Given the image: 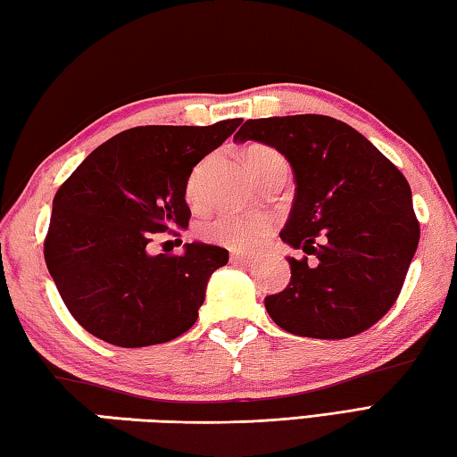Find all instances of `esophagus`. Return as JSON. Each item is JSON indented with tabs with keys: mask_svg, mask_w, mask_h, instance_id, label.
I'll use <instances>...</instances> for the list:
<instances>
[{
	"mask_svg": "<svg viewBox=\"0 0 457 457\" xmlns=\"http://www.w3.org/2000/svg\"><path fill=\"white\" fill-rule=\"evenodd\" d=\"M230 262L232 264H238V266H251L253 264V258L235 253V254H230Z\"/></svg>",
	"mask_w": 457,
	"mask_h": 457,
	"instance_id": "obj_1",
	"label": "esophagus"
}]
</instances>
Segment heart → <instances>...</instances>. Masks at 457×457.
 Masks as SVG:
<instances>
[{"mask_svg": "<svg viewBox=\"0 0 457 457\" xmlns=\"http://www.w3.org/2000/svg\"><path fill=\"white\" fill-rule=\"evenodd\" d=\"M246 162L258 180H262L277 169H288L287 159L277 149L269 147V145H251L246 149ZM206 169H209V159L195 165L191 175H188L185 185V196L188 203H196L201 199ZM274 219L270 214L220 212L214 219L204 222L201 227V235L209 243L230 248V251L254 253L270 237Z\"/></svg>", "mask_w": 457, "mask_h": 457, "instance_id": "heart-1", "label": "heart"}]
</instances>
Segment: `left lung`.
<instances>
[{"label": "left lung", "instance_id": "left-lung-1", "mask_svg": "<svg viewBox=\"0 0 457 457\" xmlns=\"http://www.w3.org/2000/svg\"><path fill=\"white\" fill-rule=\"evenodd\" d=\"M235 141L270 145L295 173L280 238L304 256H288V287L264 298L272 320L320 340L374 326L398 300L420 240L406 177L356 129L326 115L248 119Z\"/></svg>", "mask_w": 457, "mask_h": 457}]
</instances>
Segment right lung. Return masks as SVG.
Masks as SVG:
<instances>
[{
	"label": "right lung",
	"instance_id": "add662e5",
	"mask_svg": "<svg viewBox=\"0 0 457 457\" xmlns=\"http://www.w3.org/2000/svg\"><path fill=\"white\" fill-rule=\"evenodd\" d=\"M240 123L127 129L59 187L43 254L67 310L95 338L143 348L196 322L206 282L228 251L191 243L183 254H151L149 245L157 232L179 237L188 227L187 179Z\"/></svg>",
	"mask_w": 457,
	"mask_h": 457
}]
</instances>
